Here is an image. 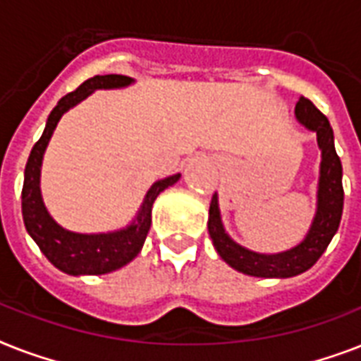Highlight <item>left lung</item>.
<instances>
[{
  "mask_svg": "<svg viewBox=\"0 0 361 361\" xmlns=\"http://www.w3.org/2000/svg\"><path fill=\"white\" fill-rule=\"evenodd\" d=\"M296 118L307 129L317 133V140L322 149L319 208H317V215H314L307 238L300 245L279 255H258V252L247 251L226 236L223 223H221L217 195L212 197L208 219L209 238L214 241L221 258L241 274L255 275V277H294L298 274H303L322 257V252L330 245L331 238L341 223L343 198H345L343 166L341 159L336 152L330 121L305 97H300L296 103Z\"/></svg>",
  "mask_w": 361,
  "mask_h": 361,
  "instance_id": "1",
  "label": "left lung"
}]
</instances>
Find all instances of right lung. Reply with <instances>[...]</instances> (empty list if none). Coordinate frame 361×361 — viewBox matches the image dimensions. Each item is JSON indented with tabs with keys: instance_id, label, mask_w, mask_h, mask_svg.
I'll use <instances>...</instances> for the list:
<instances>
[{
	"instance_id": "obj_1",
	"label": "right lung",
	"mask_w": 361,
	"mask_h": 361,
	"mask_svg": "<svg viewBox=\"0 0 361 361\" xmlns=\"http://www.w3.org/2000/svg\"><path fill=\"white\" fill-rule=\"evenodd\" d=\"M133 78L123 75H104L87 78L75 92L67 93L59 99L56 109L50 112L44 127V133L31 149L24 172V187H22V217H24L25 231L30 234L42 255L58 269L69 275H101L114 271L140 252L146 241L149 225H152V206L159 192L166 187L174 185L180 180V174L170 176L153 183L147 191L146 200L142 204L138 217L125 231L110 232V234H76L61 228L56 221L48 215L41 198L39 189V176H41L42 153L47 149L48 140L52 136L59 118L82 99H86L93 90L101 87H121L130 84Z\"/></svg>"
}]
</instances>
